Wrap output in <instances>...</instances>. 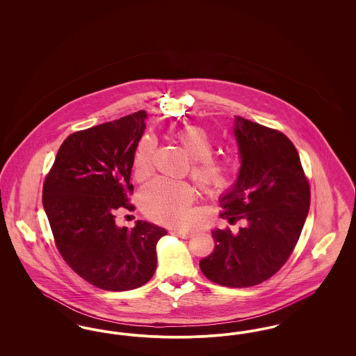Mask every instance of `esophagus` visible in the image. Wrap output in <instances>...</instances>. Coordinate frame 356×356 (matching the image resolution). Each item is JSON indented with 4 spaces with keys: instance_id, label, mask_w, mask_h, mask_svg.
Segmentation results:
<instances>
[{
    "instance_id": "34e87169",
    "label": "esophagus",
    "mask_w": 356,
    "mask_h": 356,
    "mask_svg": "<svg viewBox=\"0 0 356 356\" xmlns=\"http://www.w3.org/2000/svg\"><path fill=\"white\" fill-rule=\"evenodd\" d=\"M173 234H175L176 236L181 237V238H189V237H192V235H193V232L184 231V229H175Z\"/></svg>"
}]
</instances>
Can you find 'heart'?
<instances>
[{
    "mask_svg": "<svg viewBox=\"0 0 356 356\" xmlns=\"http://www.w3.org/2000/svg\"><path fill=\"white\" fill-rule=\"evenodd\" d=\"M173 137L192 159L191 177L207 196L216 197L231 189L237 163L232 159L212 156L215 145L207 131L200 127H186ZM154 153V138L144 136L134 154V175L137 180H144L152 173ZM193 199L195 192L189 184L164 177L144 186L140 195L141 208L147 216L170 225L186 224Z\"/></svg>",
    "mask_w": 356,
    "mask_h": 356,
    "instance_id": "heart-1",
    "label": "heart"
}]
</instances>
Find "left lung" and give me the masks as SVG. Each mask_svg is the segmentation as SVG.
Returning a JSON list of instances; mask_svg holds the SVG:
<instances>
[{
	"label": "left lung",
	"instance_id": "obj_1",
	"mask_svg": "<svg viewBox=\"0 0 356 356\" xmlns=\"http://www.w3.org/2000/svg\"><path fill=\"white\" fill-rule=\"evenodd\" d=\"M241 168L220 200V218L244 225L212 231L213 252L200 261L205 277L225 287L268 280L292 254L305 225L311 189L299 153L277 129L236 116Z\"/></svg>",
	"mask_w": 356,
	"mask_h": 356
}]
</instances>
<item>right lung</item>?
<instances>
[{
	"label": "right lung",
	"instance_id": "right-lung-1",
	"mask_svg": "<svg viewBox=\"0 0 356 356\" xmlns=\"http://www.w3.org/2000/svg\"><path fill=\"white\" fill-rule=\"evenodd\" d=\"M145 111L69 135L42 186L54 244L69 267L105 291L145 284L156 271L164 228L137 220L120 228L116 213L132 209L131 170L145 129Z\"/></svg>",
	"mask_w": 356,
	"mask_h": 356
}]
</instances>
